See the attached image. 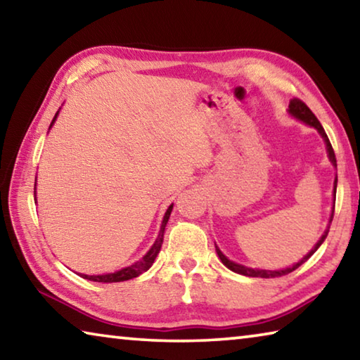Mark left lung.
Wrapping results in <instances>:
<instances>
[{
    "mask_svg": "<svg viewBox=\"0 0 360 360\" xmlns=\"http://www.w3.org/2000/svg\"><path fill=\"white\" fill-rule=\"evenodd\" d=\"M288 111H289V114H290V115H294L295 119L304 122V124H308L309 127H314V129L319 131V135H321L322 138H324L326 148H327V152H328V160H330V162L333 163V165L337 167V158H335V152H333V149H332V144H330V141H328V138H327V135H326L324 129H322L321 122H319V120H318V117H316V115L313 114L311 109H309L307 105H304V103H303L302 100L294 98V100H290ZM333 186H335V188H333V195H335V193H337V179H335ZM332 219H333V210H332V214H330V222H332ZM328 229H330V225H328L327 230L324 231V235L321 236L319 241L316 243V245H314V248L311 249V251H309L307 255H304V257H303L300 262H297L295 265H292V266H289V268H284V270H273V271H271V270H257V268H249V266L240 265V264H235V262L229 260V259L225 257V255L221 252V249H219L217 246H216V252H217L219 259H221L222 264H224L225 266H227L229 270L235 271V273H238V275L252 276V278H278V276L289 275V273H292L294 270H297L298 266H300L302 264H304V262H307L309 257H311V255H313L316 251H318V248L322 245V243H324L326 236H327V233H328Z\"/></svg>",
    "mask_w": 360,
    "mask_h": 360,
    "instance_id": "obj_1",
    "label": "left lung"
}]
</instances>
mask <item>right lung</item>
<instances>
[{"label":"right lung","mask_w":360,"mask_h":360,"mask_svg":"<svg viewBox=\"0 0 360 360\" xmlns=\"http://www.w3.org/2000/svg\"><path fill=\"white\" fill-rule=\"evenodd\" d=\"M58 115V111L56 114V117H53L51 127L53 125V122H56ZM49 127V129H51ZM34 192H36V182H34ZM36 200V197H34ZM172 210H173V205H169V208L167 210L165 216H163V221H162V227H160V231H158V236L154 245H152V248L149 249L148 252H146L144 257L141 260L135 262L133 265H129L125 268H122V270L119 271H114V273H106V275H82L81 276L84 279H89V281H95V283H120V281H129V279H133L141 275V273L148 271L149 268L152 266V264H154V260L157 257V254L160 252V248H162V243H163V233H165V227H167V222L169 219V214H172Z\"/></svg>","instance_id":"obj_1"}]
</instances>
